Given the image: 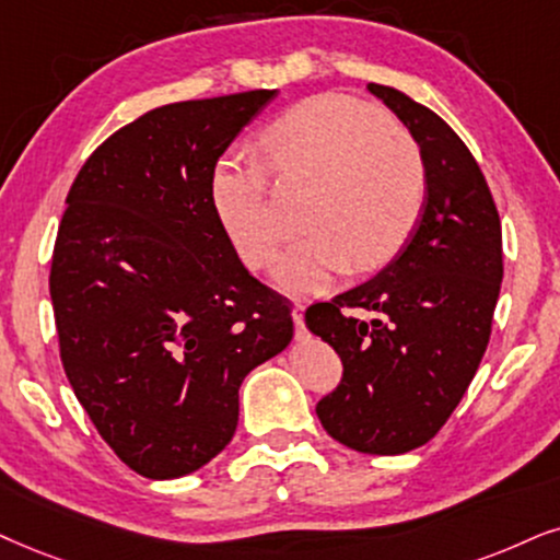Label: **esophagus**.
<instances>
[{
    "mask_svg": "<svg viewBox=\"0 0 560 560\" xmlns=\"http://www.w3.org/2000/svg\"><path fill=\"white\" fill-rule=\"evenodd\" d=\"M294 328H296V338L307 336V330H304V304L302 302L294 304Z\"/></svg>",
    "mask_w": 560,
    "mask_h": 560,
    "instance_id": "1",
    "label": "esophagus"
}]
</instances>
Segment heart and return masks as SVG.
<instances>
[{"instance_id":"b5f03b06","label":"heart","mask_w":560,"mask_h":560,"mask_svg":"<svg viewBox=\"0 0 560 560\" xmlns=\"http://www.w3.org/2000/svg\"><path fill=\"white\" fill-rule=\"evenodd\" d=\"M268 167L279 178H313L304 207L310 232L276 266V284L307 294L328 289L353 266H385L427 203V162L387 113L349 95H315L266 126ZM214 211L250 268H268L284 243L264 162L224 154L211 173Z\"/></svg>"}]
</instances>
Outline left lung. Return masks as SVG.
I'll list each match as a JSON object with an SVG mask.
<instances>
[{
    "label": "left lung",
    "instance_id": "left-lung-1",
    "mask_svg": "<svg viewBox=\"0 0 560 560\" xmlns=\"http://www.w3.org/2000/svg\"><path fill=\"white\" fill-rule=\"evenodd\" d=\"M366 88L421 147L427 203L390 264L304 320L343 362L315 408L323 429L364 455H402L447 423L476 377L504 279L501 222L465 141L406 92Z\"/></svg>",
    "mask_w": 560,
    "mask_h": 560
}]
</instances>
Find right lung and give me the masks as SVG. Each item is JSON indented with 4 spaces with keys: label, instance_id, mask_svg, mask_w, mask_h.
<instances>
[{
    "label": "right lung",
    "instance_id": "right-lung-1",
    "mask_svg": "<svg viewBox=\"0 0 560 560\" xmlns=\"http://www.w3.org/2000/svg\"><path fill=\"white\" fill-rule=\"evenodd\" d=\"M273 97L154 108L69 188L48 279L61 364L97 434L144 478L188 476L228 447L245 374L294 336L289 300L247 273L211 201L219 158Z\"/></svg>",
    "mask_w": 560,
    "mask_h": 560
}]
</instances>
